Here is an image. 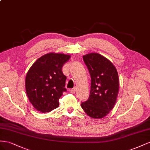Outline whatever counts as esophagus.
I'll list each match as a JSON object with an SVG mask.
<instances>
[{
  "label": "esophagus",
  "instance_id": "1",
  "mask_svg": "<svg viewBox=\"0 0 150 150\" xmlns=\"http://www.w3.org/2000/svg\"><path fill=\"white\" fill-rule=\"evenodd\" d=\"M70 92L71 93H75L76 92V88H72L71 90H70Z\"/></svg>",
  "mask_w": 150,
  "mask_h": 150
}]
</instances>
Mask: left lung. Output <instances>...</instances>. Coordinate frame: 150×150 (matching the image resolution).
I'll list each match as a JSON object with an SVG mask.
<instances>
[{"label": "left lung", "mask_w": 150, "mask_h": 150, "mask_svg": "<svg viewBox=\"0 0 150 150\" xmlns=\"http://www.w3.org/2000/svg\"><path fill=\"white\" fill-rule=\"evenodd\" d=\"M83 59L91 77V92L87 101L81 104L88 116L101 119L108 115L116 102L119 76L116 68L102 55L92 53Z\"/></svg>", "instance_id": "8db88e82"}]
</instances>
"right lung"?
I'll return each instance as SVG.
<instances>
[{
  "mask_svg": "<svg viewBox=\"0 0 150 150\" xmlns=\"http://www.w3.org/2000/svg\"><path fill=\"white\" fill-rule=\"evenodd\" d=\"M70 55L50 53L33 64L25 76V91L30 102L41 112H48L59 106V99L66 92L67 76L62 68Z\"/></svg>",
  "mask_w": 150,
  "mask_h": 150,
  "instance_id": "right-lung-1",
  "label": "right lung"
}]
</instances>
